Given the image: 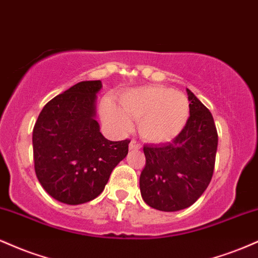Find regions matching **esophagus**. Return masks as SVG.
<instances>
[{
    "instance_id": "esophagus-1",
    "label": "esophagus",
    "mask_w": 258,
    "mask_h": 258,
    "mask_svg": "<svg viewBox=\"0 0 258 258\" xmlns=\"http://www.w3.org/2000/svg\"><path fill=\"white\" fill-rule=\"evenodd\" d=\"M139 148H141V144H139L137 141L132 139V141L130 142V149L131 150H137V149H139Z\"/></svg>"
}]
</instances>
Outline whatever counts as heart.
<instances>
[{"label": "heart", "instance_id": "heart-1", "mask_svg": "<svg viewBox=\"0 0 258 258\" xmlns=\"http://www.w3.org/2000/svg\"><path fill=\"white\" fill-rule=\"evenodd\" d=\"M100 110L105 122L116 132H128L131 120H136L141 137L158 144L172 141L182 132L189 117V102L172 88L144 86L120 94L119 106L104 99Z\"/></svg>", "mask_w": 258, "mask_h": 258}]
</instances>
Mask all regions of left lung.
Instances as JSON below:
<instances>
[{
    "instance_id": "8db88e82",
    "label": "left lung",
    "mask_w": 258,
    "mask_h": 258,
    "mask_svg": "<svg viewBox=\"0 0 258 258\" xmlns=\"http://www.w3.org/2000/svg\"><path fill=\"white\" fill-rule=\"evenodd\" d=\"M189 115L172 142L144 146L146 166L139 177L143 200L153 209L179 211L197 201L214 174L218 136L214 117L191 91L186 90Z\"/></svg>"
}]
</instances>
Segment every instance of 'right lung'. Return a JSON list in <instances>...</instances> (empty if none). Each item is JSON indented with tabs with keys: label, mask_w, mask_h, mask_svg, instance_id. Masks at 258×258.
<instances>
[{
	"label": "right lung",
	"mask_w": 258,
	"mask_h": 258,
	"mask_svg": "<svg viewBox=\"0 0 258 258\" xmlns=\"http://www.w3.org/2000/svg\"><path fill=\"white\" fill-rule=\"evenodd\" d=\"M102 82L82 81L43 106L32 131L35 172L52 198L68 205L96 199L128 153V139L111 142L96 120Z\"/></svg>",
	"instance_id": "1"
}]
</instances>
